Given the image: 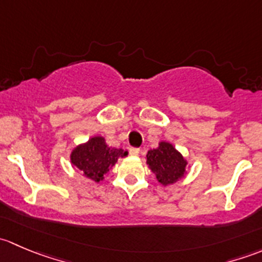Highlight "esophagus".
Listing matches in <instances>:
<instances>
[{
    "label": "esophagus",
    "instance_id": "34e87169",
    "mask_svg": "<svg viewBox=\"0 0 262 262\" xmlns=\"http://www.w3.org/2000/svg\"><path fill=\"white\" fill-rule=\"evenodd\" d=\"M129 153H130L132 156H138L139 153H141V149H139V148H130V149H129Z\"/></svg>",
    "mask_w": 262,
    "mask_h": 262
}]
</instances>
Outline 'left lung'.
I'll use <instances>...</instances> for the list:
<instances>
[{
	"instance_id": "1",
	"label": "left lung",
	"mask_w": 262,
	"mask_h": 262,
	"mask_svg": "<svg viewBox=\"0 0 262 262\" xmlns=\"http://www.w3.org/2000/svg\"><path fill=\"white\" fill-rule=\"evenodd\" d=\"M147 165L163 186L181 180L187 173L189 162L170 142L162 141L155 149L148 150Z\"/></svg>"
}]
</instances>
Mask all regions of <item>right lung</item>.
<instances>
[{"mask_svg":"<svg viewBox=\"0 0 262 262\" xmlns=\"http://www.w3.org/2000/svg\"><path fill=\"white\" fill-rule=\"evenodd\" d=\"M128 156L121 148H114L106 144L104 137H91L84 143L78 144L71 152V163L80 170L84 178L95 182L104 180V176L118 162V158Z\"/></svg>","mask_w":262,"mask_h":262,"instance_id":"1","label":"right lung"}]
</instances>
